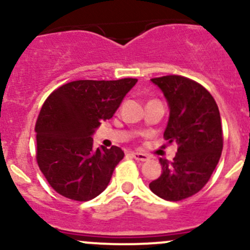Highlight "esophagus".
<instances>
[{"label":"esophagus","mask_w":250,"mask_h":250,"mask_svg":"<svg viewBox=\"0 0 250 250\" xmlns=\"http://www.w3.org/2000/svg\"><path fill=\"white\" fill-rule=\"evenodd\" d=\"M132 156L134 160H137L138 162H146V161L150 160V157H148L146 153H141V152H132Z\"/></svg>","instance_id":"34e87169"}]
</instances>
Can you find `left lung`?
<instances>
[{"label": "left lung", "mask_w": 250, "mask_h": 250, "mask_svg": "<svg viewBox=\"0 0 250 250\" xmlns=\"http://www.w3.org/2000/svg\"><path fill=\"white\" fill-rule=\"evenodd\" d=\"M151 82L167 100L169 118L163 135L178 151L172 162L160 158L162 174L148 186L163 200L181 201L202 190L220 160V112L210 93L190 78L170 75Z\"/></svg>", "instance_id": "obj_1"}]
</instances>
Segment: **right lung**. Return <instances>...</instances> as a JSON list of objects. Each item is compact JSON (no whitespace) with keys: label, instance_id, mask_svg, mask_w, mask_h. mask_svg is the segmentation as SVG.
<instances>
[{"label":"right lung","instance_id":"right-lung-1","mask_svg":"<svg viewBox=\"0 0 250 250\" xmlns=\"http://www.w3.org/2000/svg\"><path fill=\"white\" fill-rule=\"evenodd\" d=\"M137 78L81 80L55 89L37 118V163L49 185L74 201L99 196L125 156L117 146L94 147L93 134L110 120Z\"/></svg>","mask_w":250,"mask_h":250}]
</instances>
